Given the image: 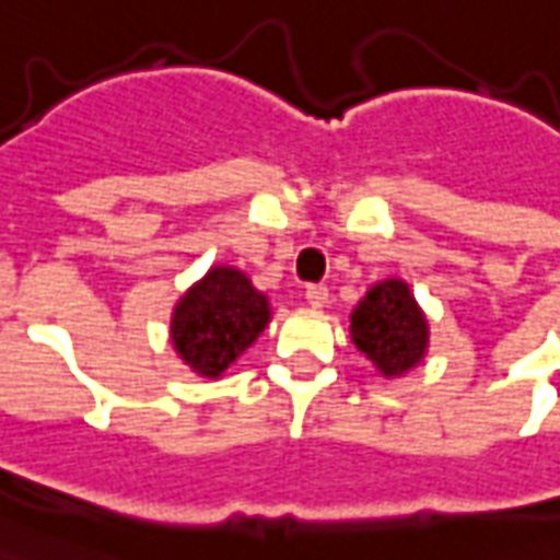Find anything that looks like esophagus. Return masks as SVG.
<instances>
[{
    "label": "esophagus",
    "mask_w": 560,
    "mask_h": 560,
    "mask_svg": "<svg viewBox=\"0 0 560 560\" xmlns=\"http://www.w3.org/2000/svg\"><path fill=\"white\" fill-rule=\"evenodd\" d=\"M305 299L311 307H323L325 302H328V288H325V284H307Z\"/></svg>",
    "instance_id": "obj_1"
}]
</instances>
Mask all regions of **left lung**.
I'll list each match as a JSON object with an SVG mask.
<instances>
[{"instance_id": "1", "label": "left lung", "mask_w": 560, "mask_h": 560, "mask_svg": "<svg viewBox=\"0 0 560 560\" xmlns=\"http://www.w3.org/2000/svg\"><path fill=\"white\" fill-rule=\"evenodd\" d=\"M351 340L383 377H400L424 360L430 328L407 281L386 279L369 288L351 314Z\"/></svg>"}]
</instances>
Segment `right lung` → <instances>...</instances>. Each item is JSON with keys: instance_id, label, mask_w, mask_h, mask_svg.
I'll return each mask as SVG.
<instances>
[{"instance_id": "right-lung-1", "label": "right lung", "mask_w": 560, "mask_h": 560, "mask_svg": "<svg viewBox=\"0 0 560 560\" xmlns=\"http://www.w3.org/2000/svg\"><path fill=\"white\" fill-rule=\"evenodd\" d=\"M270 323V302L235 267H211L174 307L171 346L202 377H220Z\"/></svg>"}]
</instances>
